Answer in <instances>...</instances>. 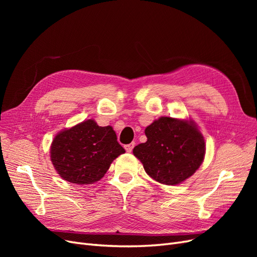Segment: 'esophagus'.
Returning <instances> with one entry per match:
<instances>
[{"instance_id": "esophagus-1", "label": "esophagus", "mask_w": 257, "mask_h": 257, "mask_svg": "<svg viewBox=\"0 0 257 257\" xmlns=\"http://www.w3.org/2000/svg\"><path fill=\"white\" fill-rule=\"evenodd\" d=\"M134 146H135V144H134V143H131V144H128V145H125V146H124V148H125L126 152L131 153V152H132V150H133Z\"/></svg>"}]
</instances>
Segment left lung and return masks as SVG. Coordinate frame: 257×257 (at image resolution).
<instances>
[{
    "mask_svg": "<svg viewBox=\"0 0 257 257\" xmlns=\"http://www.w3.org/2000/svg\"><path fill=\"white\" fill-rule=\"evenodd\" d=\"M147 142L133 149L148 176L177 185L195 174L206 154L205 138L192 119L161 116L145 130Z\"/></svg>",
    "mask_w": 257,
    "mask_h": 257,
    "instance_id": "left-lung-1",
    "label": "left lung"
}]
</instances>
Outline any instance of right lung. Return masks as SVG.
<instances>
[{
  "mask_svg": "<svg viewBox=\"0 0 257 257\" xmlns=\"http://www.w3.org/2000/svg\"><path fill=\"white\" fill-rule=\"evenodd\" d=\"M125 150L116 142L112 126H98L89 119L64 128L54 136L50 160L58 175L76 184H93Z\"/></svg>",
  "mask_w": 257,
  "mask_h": 257,
  "instance_id": "add662e5",
  "label": "right lung"
}]
</instances>
